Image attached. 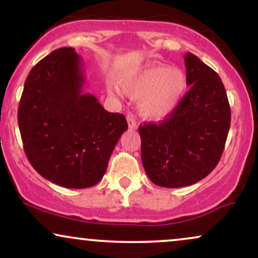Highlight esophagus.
Wrapping results in <instances>:
<instances>
[{
	"label": "esophagus",
	"mask_w": 258,
	"mask_h": 258,
	"mask_svg": "<svg viewBox=\"0 0 258 258\" xmlns=\"http://www.w3.org/2000/svg\"><path fill=\"white\" fill-rule=\"evenodd\" d=\"M126 119H127V122H128V127L131 130H136L137 128V123H136V119H135V116H133L132 114H127V116H126Z\"/></svg>",
	"instance_id": "esophagus-1"
}]
</instances>
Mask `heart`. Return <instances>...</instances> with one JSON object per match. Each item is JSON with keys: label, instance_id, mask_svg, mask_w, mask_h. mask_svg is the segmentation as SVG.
<instances>
[{"label": "heart", "instance_id": "obj_1", "mask_svg": "<svg viewBox=\"0 0 258 258\" xmlns=\"http://www.w3.org/2000/svg\"><path fill=\"white\" fill-rule=\"evenodd\" d=\"M128 96L139 98V111L146 119L162 120L174 111L186 90L184 74L166 65H150L121 81Z\"/></svg>", "mask_w": 258, "mask_h": 258}]
</instances>
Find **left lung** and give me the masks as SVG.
Masks as SVG:
<instances>
[{
	"instance_id": "8db88e82",
	"label": "left lung",
	"mask_w": 258,
	"mask_h": 258,
	"mask_svg": "<svg viewBox=\"0 0 258 258\" xmlns=\"http://www.w3.org/2000/svg\"><path fill=\"white\" fill-rule=\"evenodd\" d=\"M186 85L173 112L159 123L139 126L142 162L154 184L191 185L220 161L230 127V108L217 73L186 53Z\"/></svg>"
}]
</instances>
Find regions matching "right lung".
Masks as SVG:
<instances>
[{
	"label": "right lung",
	"instance_id": "add662e5",
	"mask_svg": "<svg viewBox=\"0 0 258 258\" xmlns=\"http://www.w3.org/2000/svg\"><path fill=\"white\" fill-rule=\"evenodd\" d=\"M85 82L75 49L58 48L32 68L18 108L29 161L43 178L64 188L96 185L128 127L123 114L106 111L85 93Z\"/></svg>",
	"mask_w": 258,
	"mask_h": 258
}]
</instances>
